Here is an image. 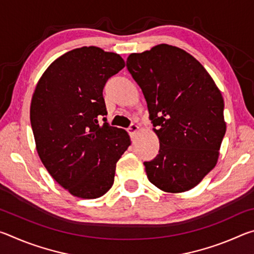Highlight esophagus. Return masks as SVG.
<instances>
[{"label":"esophagus","instance_id":"obj_1","mask_svg":"<svg viewBox=\"0 0 254 254\" xmlns=\"http://www.w3.org/2000/svg\"><path fill=\"white\" fill-rule=\"evenodd\" d=\"M127 132L131 137H134L136 133L139 132V127H137L136 124H131V127L127 128Z\"/></svg>","mask_w":254,"mask_h":254}]
</instances>
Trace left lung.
I'll return each instance as SVG.
<instances>
[{"label": "left lung", "mask_w": 254, "mask_h": 254, "mask_svg": "<svg viewBox=\"0 0 254 254\" xmlns=\"http://www.w3.org/2000/svg\"><path fill=\"white\" fill-rule=\"evenodd\" d=\"M127 67L160 142L157 157L144 162L148 179L167 192L194 188L220 156L226 131L220 89L198 60L170 45L131 54Z\"/></svg>", "instance_id": "1"}]
</instances>
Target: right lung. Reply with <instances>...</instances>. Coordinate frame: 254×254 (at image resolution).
<instances>
[{
    "label": "right lung",
    "instance_id": "add662e5",
    "mask_svg": "<svg viewBox=\"0 0 254 254\" xmlns=\"http://www.w3.org/2000/svg\"><path fill=\"white\" fill-rule=\"evenodd\" d=\"M124 66L118 54L81 47L56 59L34 89L30 121L38 154L72 196L93 199L109 191L131 144L126 130L97 120L107 114L103 88Z\"/></svg>",
    "mask_w": 254,
    "mask_h": 254
}]
</instances>
